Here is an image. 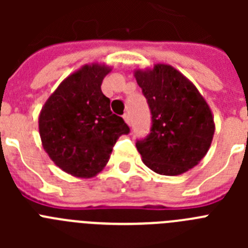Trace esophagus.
<instances>
[{"label":"esophagus","mask_w":248,"mask_h":248,"mask_svg":"<svg viewBox=\"0 0 248 248\" xmlns=\"http://www.w3.org/2000/svg\"><path fill=\"white\" fill-rule=\"evenodd\" d=\"M123 119L125 120V123L128 124V125H130V123H131V119H130V115H129L128 113H125L124 115H123Z\"/></svg>","instance_id":"obj_1"}]
</instances>
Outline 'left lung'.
<instances>
[{"label": "left lung", "instance_id": "obj_1", "mask_svg": "<svg viewBox=\"0 0 248 248\" xmlns=\"http://www.w3.org/2000/svg\"><path fill=\"white\" fill-rule=\"evenodd\" d=\"M151 111V133L137 143L143 163L153 171L175 176L198 165L209 151L214 115L194 83L170 64L135 69Z\"/></svg>", "mask_w": 248, "mask_h": 248}]
</instances>
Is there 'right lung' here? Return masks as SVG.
Instances as JSON below:
<instances>
[{
  "mask_svg": "<svg viewBox=\"0 0 248 248\" xmlns=\"http://www.w3.org/2000/svg\"><path fill=\"white\" fill-rule=\"evenodd\" d=\"M111 67L94 62L64 78L46 100L38 117L39 137L50 160L72 176L91 179L109 161L114 144L128 134L123 118L103 94Z\"/></svg>",
  "mask_w": 248,
  "mask_h": 248,
  "instance_id": "add662e5",
  "label": "right lung"
}]
</instances>
